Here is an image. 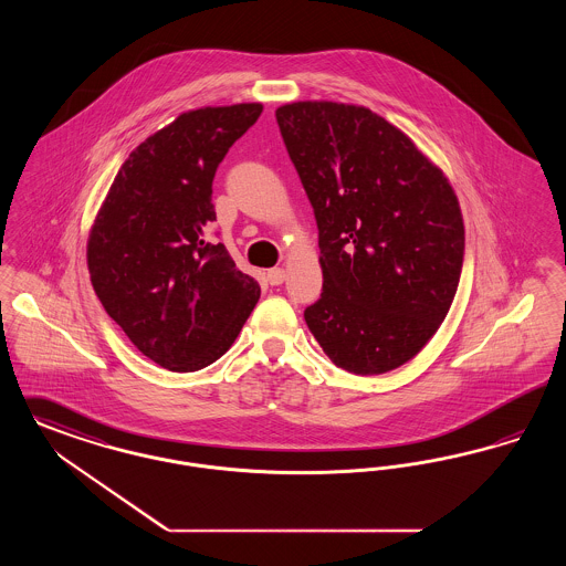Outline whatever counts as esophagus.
<instances>
[{"mask_svg":"<svg viewBox=\"0 0 566 566\" xmlns=\"http://www.w3.org/2000/svg\"><path fill=\"white\" fill-rule=\"evenodd\" d=\"M284 280H286V272H284L282 268H273V270L268 272V282H270L272 286H280Z\"/></svg>","mask_w":566,"mask_h":566,"instance_id":"34e87169","label":"esophagus"}]
</instances>
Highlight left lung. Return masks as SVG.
Listing matches in <instances>:
<instances>
[{"instance_id":"1","label":"left lung","mask_w":566,"mask_h":566,"mask_svg":"<svg viewBox=\"0 0 566 566\" xmlns=\"http://www.w3.org/2000/svg\"><path fill=\"white\" fill-rule=\"evenodd\" d=\"M275 119L317 223L322 294L305 322L354 375L412 360L451 310L465 229L444 172L360 105L298 101Z\"/></svg>"}]
</instances>
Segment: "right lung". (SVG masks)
<instances>
[{
  "mask_svg": "<svg viewBox=\"0 0 566 566\" xmlns=\"http://www.w3.org/2000/svg\"><path fill=\"white\" fill-rule=\"evenodd\" d=\"M261 103L202 107L145 138L122 164L88 235V272L105 312L161 368L193 373L240 335L261 289L223 244L212 179Z\"/></svg>",
  "mask_w": 566,
  "mask_h": 566,
  "instance_id": "1",
  "label": "right lung"
}]
</instances>
